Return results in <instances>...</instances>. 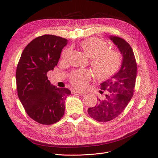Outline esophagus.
Here are the masks:
<instances>
[{
	"label": "esophagus",
	"mask_w": 158,
	"mask_h": 158,
	"mask_svg": "<svg viewBox=\"0 0 158 158\" xmlns=\"http://www.w3.org/2000/svg\"><path fill=\"white\" fill-rule=\"evenodd\" d=\"M71 92L73 94H82V95L86 94V93L84 92H82V91H78V90H75V89H72Z\"/></svg>",
	"instance_id": "esophagus-1"
}]
</instances>
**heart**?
Returning <instances> with one entry per match:
<instances>
[{
  "instance_id": "1",
  "label": "heart",
  "mask_w": 158,
  "mask_h": 158,
  "mask_svg": "<svg viewBox=\"0 0 158 158\" xmlns=\"http://www.w3.org/2000/svg\"><path fill=\"white\" fill-rule=\"evenodd\" d=\"M81 48L89 58L95 74L99 79H106L118 70L122 63L121 52L115 49H109L106 41L98 37H91L81 42ZM71 49L66 48L61 53V59L66 60L70 55ZM92 79V73L86 69L73 72L70 82L74 87L85 89Z\"/></svg>"
}]
</instances>
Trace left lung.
Returning <instances> with one entry per match:
<instances>
[{
	"label": "left lung",
	"instance_id": "left-lung-1",
	"mask_svg": "<svg viewBox=\"0 0 158 158\" xmlns=\"http://www.w3.org/2000/svg\"><path fill=\"white\" fill-rule=\"evenodd\" d=\"M109 38L120 51L123 62L118 73L100 84L101 89L106 92V97L88 109L89 115L99 122L111 121L123 111L133 96L136 78L137 64L131 45L121 37Z\"/></svg>",
	"mask_w": 158,
	"mask_h": 158
}]
</instances>
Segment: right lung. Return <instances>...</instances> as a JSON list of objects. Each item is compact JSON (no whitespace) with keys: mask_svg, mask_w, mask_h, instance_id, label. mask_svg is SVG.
Returning <instances> with one entry per match:
<instances>
[{"mask_svg":"<svg viewBox=\"0 0 158 158\" xmlns=\"http://www.w3.org/2000/svg\"><path fill=\"white\" fill-rule=\"evenodd\" d=\"M67 40L53 35L35 38L23 49L16 69L18 95L26 112L42 125L58 122L64 114L68 88L51 84L47 74L57 65Z\"/></svg>","mask_w":158,"mask_h":158,"instance_id":"obj_1","label":"right lung"}]
</instances>
